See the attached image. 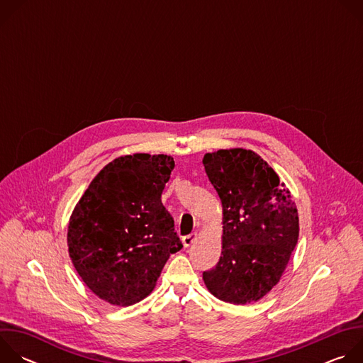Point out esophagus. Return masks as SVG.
I'll return each mask as SVG.
<instances>
[{
  "mask_svg": "<svg viewBox=\"0 0 363 363\" xmlns=\"http://www.w3.org/2000/svg\"><path fill=\"white\" fill-rule=\"evenodd\" d=\"M196 238H198V234H196V233H192V234H189V235L182 237V244H184V247H189Z\"/></svg>",
  "mask_w": 363,
  "mask_h": 363,
  "instance_id": "1",
  "label": "esophagus"
}]
</instances>
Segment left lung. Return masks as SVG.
I'll return each mask as SVG.
<instances>
[{
	"instance_id": "left-lung-1",
	"label": "left lung",
	"mask_w": 363,
	"mask_h": 363,
	"mask_svg": "<svg viewBox=\"0 0 363 363\" xmlns=\"http://www.w3.org/2000/svg\"><path fill=\"white\" fill-rule=\"evenodd\" d=\"M202 164L223 203V250L202 273L217 298L248 304L279 281L298 240V214L290 191L255 152L242 147L203 155Z\"/></svg>"
}]
</instances>
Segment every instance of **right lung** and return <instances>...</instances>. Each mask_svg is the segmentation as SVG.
<instances>
[{"label":"right lung","mask_w":363,"mask_h":363,"mask_svg":"<svg viewBox=\"0 0 363 363\" xmlns=\"http://www.w3.org/2000/svg\"><path fill=\"white\" fill-rule=\"evenodd\" d=\"M174 167L169 155H125L103 168L76 203L69 255L99 298L115 306L140 301L182 248L161 201Z\"/></svg>","instance_id":"add662e5"}]
</instances>
